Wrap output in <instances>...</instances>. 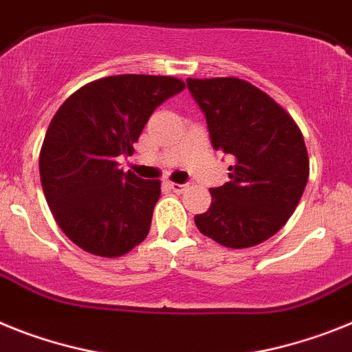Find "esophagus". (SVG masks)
<instances>
[{
    "mask_svg": "<svg viewBox=\"0 0 352 352\" xmlns=\"http://www.w3.org/2000/svg\"><path fill=\"white\" fill-rule=\"evenodd\" d=\"M167 187H169L170 190H174V192H178V194H182V192L185 190V188H187V185H183V183H173V182H169V183H167Z\"/></svg>",
    "mask_w": 352,
    "mask_h": 352,
    "instance_id": "34e87169",
    "label": "esophagus"
}]
</instances>
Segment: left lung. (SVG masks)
<instances>
[{"label": "left lung", "mask_w": 352, "mask_h": 352, "mask_svg": "<svg viewBox=\"0 0 352 352\" xmlns=\"http://www.w3.org/2000/svg\"><path fill=\"white\" fill-rule=\"evenodd\" d=\"M213 149L233 158L230 182L210 188L197 230L221 245L251 248L285 226L305 192L310 162L294 119L265 92L239 78L192 80Z\"/></svg>", "instance_id": "left-lung-1"}]
</instances>
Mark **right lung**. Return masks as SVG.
<instances>
[{
  "label": "right lung",
  "mask_w": 352,
  "mask_h": 352,
  "mask_svg": "<svg viewBox=\"0 0 352 352\" xmlns=\"http://www.w3.org/2000/svg\"><path fill=\"white\" fill-rule=\"evenodd\" d=\"M185 83L170 76L119 74L76 90L58 108L38 158L53 217L74 244L98 256H121L149 233L158 179L119 169L151 113Z\"/></svg>",
  "instance_id": "right-lung-1"
}]
</instances>
